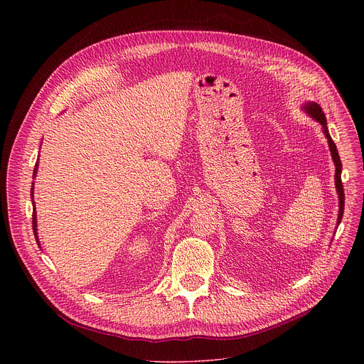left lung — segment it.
Instances as JSON below:
<instances>
[{"instance_id":"left-lung-1","label":"left lung","mask_w":364,"mask_h":364,"mask_svg":"<svg viewBox=\"0 0 364 364\" xmlns=\"http://www.w3.org/2000/svg\"><path fill=\"white\" fill-rule=\"evenodd\" d=\"M305 111L323 125L324 134H326V136L328 139L331 157H333V161L336 164V188H337L338 200H340V209H338V220H337V223L340 225V222L343 219V212H344V188H343V183H341V161H340V155H338V151H337V146H336L334 141L331 139V136L328 134L327 119H326V115H324L321 107L318 105V103H316V102H311V103H306V105H305Z\"/></svg>"}]
</instances>
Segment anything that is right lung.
Returning a JSON list of instances; mask_svg holds the SVG:
<instances>
[{
	"instance_id": "1",
	"label": "right lung",
	"mask_w": 364,
	"mask_h": 364,
	"mask_svg": "<svg viewBox=\"0 0 364 364\" xmlns=\"http://www.w3.org/2000/svg\"><path fill=\"white\" fill-rule=\"evenodd\" d=\"M36 171H37V167L34 168V173H33L34 176H36ZM31 196H33V188H31ZM36 226H37V225H36V210H34V212H33V230H34V235L37 236V232H36L37 229H36Z\"/></svg>"
}]
</instances>
